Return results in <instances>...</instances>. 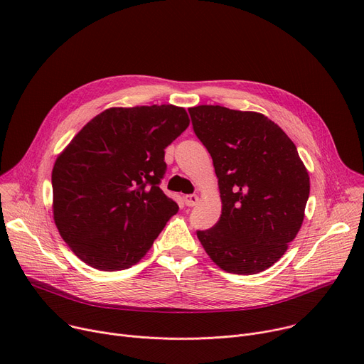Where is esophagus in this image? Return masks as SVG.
Segmentation results:
<instances>
[{
    "label": "esophagus",
    "mask_w": 364,
    "mask_h": 364,
    "mask_svg": "<svg viewBox=\"0 0 364 364\" xmlns=\"http://www.w3.org/2000/svg\"><path fill=\"white\" fill-rule=\"evenodd\" d=\"M198 202H199V198L196 195H186L184 196V203L187 206H195Z\"/></svg>",
    "instance_id": "1"
}]
</instances>
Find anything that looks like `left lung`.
Segmentation results:
<instances>
[{
	"mask_svg": "<svg viewBox=\"0 0 364 364\" xmlns=\"http://www.w3.org/2000/svg\"><path fill=\"white\" fill-rule=\"evenodd\" d=\"M188 113L213 158L223 203L218 223L198 237L221 270L261 273L283 257L302 225L307 168L294 141L262 113L211 105Z\"/></svg>",
	"mask_w": 364,
	"mask_h": 364,
	"instance_id": "obj_1",
	"label": "left lung"
}]
</instances>
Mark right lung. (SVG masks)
Segmentation results:
<instances>
[{
	"instance_id": "right-lung-1",
	"label": "right lung",
	"mask_w": 364,
	"mask_h": 364,
	"mask_svg": "<svg viewBox=\"0 0 364 364\" xmlns=\"http://www.w3.org/2000/svg\"><path fill=\"white\" fill-rule=\"evenodd\" d=\"M183 107H110L57 156L53 215L70 251L92 269L137 264L178 205L159 187L165 149L188 127Z\"/></svg>"
}]
</instances>
